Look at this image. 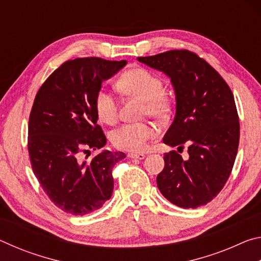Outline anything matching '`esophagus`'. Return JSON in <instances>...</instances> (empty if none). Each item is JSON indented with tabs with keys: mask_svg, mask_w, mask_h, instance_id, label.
I'll return each instance as SVG.
<instances>
[{
	"mask_svg": "<svg viewBox=\"0 0 261 261\" xmlns=\"http://www.w3.org/2000/svg\"><path fill=\"white\" fill-rule=\"evenodd\" d=\"M127 156L132 158V159H138V160H143L145 158V154L143 153H129L127 154Z\"/></svg>",
	"mask_w": 261,
	"mask_h": 261,
	"instance_id": "obj_1",
	"label": "esophagus"
}]
</instances>
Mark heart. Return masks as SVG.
Returning a JSON list of instances; mask_svg holds the SVG:
<instances>
[{
    "label": "heart",
    "instance_id": "heart-1",
    "mask_svg": "<svg viewBox=\"0 0 261 261\" xmlns=\"http://www.w3.org/2000/svg\"><path fill=\"white\" fill-rule=\"evenodd\" d=\"M117 87L123 94L144 100V114L158 121L169 120L174 112L175 100L165 91L163 79L146 68L138 67L126 71L118 79ZM94 110L100 121L112 124L117 118V101L112 93L100 88L94 96ZM154 137L155 129L149 123H126L110 134V140L118 149L140 152Z\"/></svg>",
    "mask_w": 261,
    "mask_h": 261
}]
</instances>
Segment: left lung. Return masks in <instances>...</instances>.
Listing matches in <instances>:
<instances>
[{
  "mask_svg": "<svg viewBox=\"0 0 261 261\" xmlns=\"http://www.w3.org/2000/svg\"><path fill=\"white\" fill-rule=\"evenodd\" d=\"M171 78L176 116L163 138L188 146L189 159L165 153L156 177L163 197L183 208H197L218 196L230 176L240 144V121L232 92L221 74L196 53L168 50L138 57Z\"/></svg>",
  "mask_w": 261,
  "mask_h": 261,
  "instance_id": "left-lung-1",
  "label": "left lung"
}]
</instances>
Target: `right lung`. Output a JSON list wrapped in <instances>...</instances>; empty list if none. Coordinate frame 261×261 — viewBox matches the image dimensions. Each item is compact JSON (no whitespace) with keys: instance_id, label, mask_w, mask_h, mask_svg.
Returning a JSON list of instances; mask_svg holds the SVG:
<instances>
[{"instance_id":"right-lung-1","label":"right lung","mask_w":261,"mask_h":261,"mask_svg":"<svg viewBox=\"0 0 261 261\" xmlns=\"http://www.w3.org/2000/svg\"><path fill=\"white\" fill-rule=\"evenodd\" d=\"M125 64L100 57L65 61L35 95L29 121L31 166L49 199L67 213L88 214L112 197L113 169L125 154L106 151L87 162L81 155L107 141L96 123L94 96L102 81Z\"/></svg>"}]
</instances>
